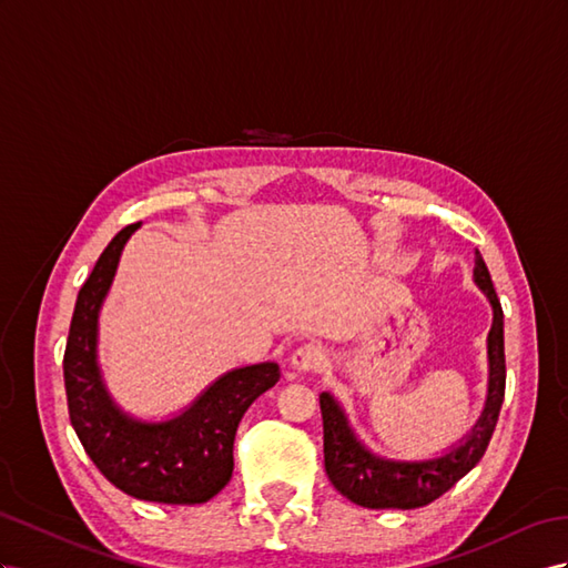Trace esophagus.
<instances>
[{"label":"esophagus","mask_w":568,"mask_h":568,"mask_svg":"<svg viewBox=\"0 0 568 568\" xmlns=\"http://www.w3.org/2000/svg\"><path fill=\"white\" fill-rule=\"evenodd\" d=\"M290 365H293V369L302 372V374H310V372H318L324 365V353L322 347L318 345H300L297 351L293 353V357H290Z\"/></svg>","instance_id":"obj_1"}]
</instances>
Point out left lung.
I'll use <instances>...</instances> for the list:
<instances>
[{
  "label": "left lung",
  "mask_w": 568,
  "mask_h": 568,
  "mask_svg": "<svg viewBox=\"0 0 568 568\" xmlns=\"http://www.w3.org/2000/svg\"><path fill=\"white\" fill-rule=\"evenodd\" d=\"M473 278L479 290L489 297L494 322L487 338L489 353V394L485 413L473 427L470 436L450 454L423 460V463H396L376 458L362 446L345 423L338 403L328 394L318 396L324 419V463L326 475L343 497L365 508H419L439 499L454 487L463 475H468L479 458L485 456L489 439L497 427L499 410L506 388V357H504V314L491 285L489 271L483 256L475 250Z\"/></svg>",
  "instance_id": "8db88e82"
}]
</instances>
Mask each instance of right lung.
Returning a JSON list of instances; mask_svg holds the SVG:
<instances>
[{"label":"right lung","mask_w":568,"mask_h":568,"mask_svg":"<svg viewBox=\"0 0 568 568\" xmlns=\"http://www.w3.org/2000/svg\"><path fill=\"white\" fill-rule=\"evenodd\" d=\"M139 223L120 230L81 285L64 351L69 419L95 468L124 494L158 504H203L232 477V444L246 408L275 386L273 362L221 376L192 408L149 425L124 415L108 396L95 365L98 312L120 254Z\"/></svg>","instance_id":"obj_1"}]
</instances>
